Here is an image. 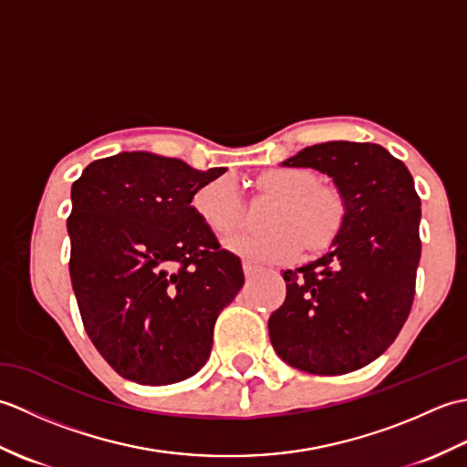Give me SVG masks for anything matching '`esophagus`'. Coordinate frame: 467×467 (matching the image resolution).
<instances>
[{
  "instance_id": "obj_1",
  "label": "esophagus",
  "mask_w": 467,
  "mask_h": 467,
  "mask_svg": "<svg viewBox=\"0 0 467 467\" xmlns=\"http://www.w3.org/2000/svg\"><path fill=\"white\" fill-rule=\"evenodd\" d=\"M243 271H244L246 279H253V276L256 275V271H259V269H256V266L251 265V263H243Z\"/></svg>"
}]
</instances>
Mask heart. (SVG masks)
Here are the masks:
<instances>
[{
    "label": "heart",
    "mask_w": 467,
    "mask_h": 467,
    "mask_svg": "<svg viewBox=\"0 0 467 467\" xmlns=\"http://www.w3.org/2000/svg\"><path fill=\"white\" fill-rule=\"evenodd\" d=\"M263 194L279 198L275 206L271 233H236L224 246L233 254L256 265L291 263L305 249L321 253L341 239L349 202L339 186L319 182L311 168L281 166L256 178ZM192 211L208 233L226 236L243 223L244 204L239 186L231 176L202 184L192 196Z\"/></svg>",
    "instance_id": "obj_1"
}]
</instances>
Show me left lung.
I'll return each mask as SVG.
<instances>
[{"instance_id":"obj_1","label":"left lung","mask_w":467,"mask_h":467,"mask_svg":"<svg viewBox=\"0 0 467 467\" xmlns=\"http://www.w3.org/2000/svg\"><path fill=\"white\" fill-rule=\"evenodd\" d=\"M283 166L315 168L349 202L329 253L283 273L285 303L269 319L276 355L313 375L375 361L408 321L421 256V201L398 158L371 142L306 146Z\"/></svg>"}]
</instances>
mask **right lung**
<instances>
[{"mask_svg": "<svg viewBox=\"0 0 467 467\" xmlns=\"http://www.w3.org/2000/svg\"><path fill=\"white\" fill-rule=\"evenodd\" d=\"M226 168L122 152L72 184L69 276L84 329L112 369L142 385L192 377L216 317L243 289L239 256L221 249L192 196Z\"/></svg>", "mask_w": 467, "mask_h": 467, "instance_id": "right-lung-1", "label": "right lung"}]
</instances>
